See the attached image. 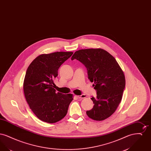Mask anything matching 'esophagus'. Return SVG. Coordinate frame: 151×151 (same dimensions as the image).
Wrapping results in <instances>:
<instances>
[{"label":"esophagus","mask_w":151,"mask_h":151,"mask_svg":"<svg viewBox=\"0 0 151 151\" xmlns=\"http://www.w3.org/2000/svg\"><path fill=\"white\" fill-rule=\"evenodd\" d=\"M78 97L80 99H84L86 97V94H81L80 96H78Z\"/></svg>","instance_id":"esophagus-1"}]
</instances>
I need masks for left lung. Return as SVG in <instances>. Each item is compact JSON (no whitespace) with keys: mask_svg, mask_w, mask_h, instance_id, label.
<instances>
[{"mask_svg":"<svg viewBox=\"0 0 151 151\" xmlns=\"http://www.w3.org/2000/svg\"><path fill=\"white\" fill-rule=\"evenodd\" d=\"M77 59L86 66L88 79L94 83L97 97H92L93 108L86 114L94 121H103L115 112L122 100L126 81L118 62L108 51L102 49L76 51L71 60Z\"/></svg>","mask_w":151,"mask_h":151,"instance_id":"left-lung-1","label":"left lung"}]
</instances>
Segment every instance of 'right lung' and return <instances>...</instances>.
Returning <instances> with one entry per match:
<instances>
[{"mask_svg":"<svg viewBox=\"0 0 151 151\" xmlns=\"http://www.w3.org/2000/svg\"><path fill=\"white\" fill-rule=\"evenodd\" d=\"M73 52H55L41 54L35 59L27 70L24 81V95L29 107L43 122L53 123L67 114L72 94L56 92L54 79L60 66Z\"/></svg>","mask_w":151,"mask_h":151,"instance_id":"right-lung-1","label":"right lung"}]
</instances>
